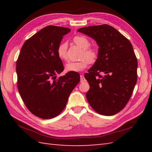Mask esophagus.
<instances>
[{"instance_id": "esophagus-1", "label": "esophagus", "mask_w": 152, "mask_h": 152, "mask_svg": "<svg viewBox=\"0 0 152 152\" xmlns=\"http://www.w3.org/2000/svg\"><path fill=\"white\" fill-rule=\"evenodd\" d=\"M85 81V78H84V76L82 74L81 76H80V82H83Z\"/></svg>"}]
</instances>
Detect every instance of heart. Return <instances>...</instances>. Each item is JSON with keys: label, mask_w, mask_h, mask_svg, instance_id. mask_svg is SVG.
Instances as JSON below:
<instances>
[{"label": "heart", "mask_w": 152, "mask_h": 152, "mask_svg": "<svg viewBox=\"0 0 152 152\" xmlns=\"http://www.w3.org/2000/svg\"><path fill=\"white\" fill-rule=\"evenodd\" d=\"M73 41L74 44L83 49L82 54V59L76 62L69 61L65 66L64 69L68 72H79L83 70L88 67L89 63H94L97 57V53L92 48H89L90 42L88 38L83 36H77L74 38ZM67 44L66 42H62L58 46L57 55L61 60L66 59Z\"/></svg>", "instance_id": "b5f03b06"}]
</instances>
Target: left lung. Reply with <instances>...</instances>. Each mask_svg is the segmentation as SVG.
Returning <instances> with one entry per match:
<instances>
[{
  "instance_id": "obj_1",
  "label": "left lung",
  "mask_w": 152,
  "mask_h": 152,
  "mask_svg": "<svg viewBox=\"0 0 152 152\" xmlns=\"http://www.w3.org/2000/svg\"><path fill=\"white\" fill-rule=\"evenodd\" d=\"M78 32L93 38L99 47L97 59L84 75L90 86L87 100L99 114H117L129 101L137 81L138 63L133 46L108 25L82 27Z\"/></svg>"
}]
</instances>
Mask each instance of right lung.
I'll return each instance as SVG.
<instances>
[{
    "mask_svg": "<svg viewBox=\"0 0 152 152\" xmlns=\"http://www.w3.org/2000/svg\"><path fill=\"white\" fill-rule=\"evenodd\" d=\"M69 28L50 25L23 45L16 63L18 88L32 114L42 119L56 117L65 108L69 95L80 81L78 72L57 78L64 66L57 48Z\"/></svg>",
    "mask_w": 152,
    "mask_h": 152,
    "instance_id": "1",
    "label": "right lung"
}]
</instances>
